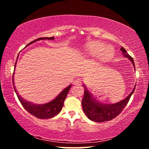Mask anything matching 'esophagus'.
I'll use <instances>...</instances> for the list:
<instances>
[{
    "label": "esophagus",
    "instance_id": "34e87169",
    "mask_svg": "<svg viewBox=\"0 0 149 149\" xmlns=\"http://www.w3.org/2000/svg\"><path fill=\"white\" fill-rule=\"evenodd\" d=\"M81 79H77L76 80H75L74 81V85H81Z\"/></svg>",
    "mask_w": 149,
    "mask_h": 149
}]
</instances>
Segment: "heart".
I'll return each mask as SVG.
<instances>
[{
  "label": "heart",
  "instance_id": "obj_1",
  "mask_svg": "<svg viewBox=\"0 0 149 149\" xmlns=\"http://www.w3.org/2000/svg\"><path fill=\"white\" fill-rule=\"evenodd\" d=\"M106 52V54H109L108 56H104L102 53H100L99 58L101 61H107L114 54V50L112 47L108 45H104L103 43L99 41H91L87 43L86 47L85 48V53L86 56L91 58H97L99 55V52H102L103 51Z\"/></svg>",
  "mask_w": 149,
  "mask_h": 149
}]
</instances>
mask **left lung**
<instances>
[{
	"mask_svg": "<svg viewBox=\"0 0 149 149\" xmlns=\"http://www.w3.org/2000/svg\"><path fill=\"white\" fill-rule=\"evenodd\" d=\"M120 50L122 52V54L124 55L125 57L130 59L135 68L134 60H133V58L127 54V51L123 47H121ZM84 86L85 87L84 95L81 101L83 110H84V112L87 118L95 122H107V121L114 119L118 115H119L123 109V108L127 105V102H129L130 97H132L135 89V87L130 94L125 99L116 103H114V104H102V103L99 102L97 100H96L93 97L91 93L87 89L85 85H84Z\"/></svg>",
	"mask_w": 149,
	"mask_h": 149,
	"instance_id": "8db88e82",
	"label": "left lung"
}]
</instances>
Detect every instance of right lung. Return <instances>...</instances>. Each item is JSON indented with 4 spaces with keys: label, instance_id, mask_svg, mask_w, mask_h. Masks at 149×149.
Instances as JSON below:
<instances>
[{
    "label": "right lung",
    "instance_id": "right-lung-1",
    "mask_svg": "<svg viewBox=\"0 0 149 149\" xmlns=\"http://www.w3.org/2000/svg\"><path fill=\"white\" fill-rule=\"evenodd\" d=\"M44 39H48V40H54V37H41V38H38L37 39H35L34 41L30 42L27 46L31 45L33 42H36L37 41H40V40H44ZM26 46V47H27ZM16 65V62L14 65V70ZM14 72L13 73V84H14ZM14 85V84H13ZM72 85H70L68 87L62 91L60 93V94L55 98L54 100H52V101H50L46 104H33L31 102H29L28 101H26V100H24L23 98L21 97V96L18 95L17 91L16 90V88L14 86V90L16 91V93L17 95V97L18 98L19 102H21V104L23 106L24 108L26 109L27 112L30 114L34 116L37 118L39 119H47V118H50L55 116L57 114H58L60 111H61L62 108L64 106V102L65 98L67 97L68 93L69 92V90L71 87Z\"/></svg>",
    "mask_w": 149,
    "mask_h": 149
}]
</instances>
